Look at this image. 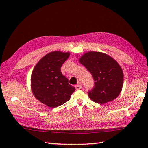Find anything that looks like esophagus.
Wrapping results in <instances>:
<instances>
[{"instance_id": "34e87169", "label": "esophagus", "mask_w": 148, "mask_h": 148, "mask_svg": "<svg viewBox=\"0 0 148 148\" xmlns=\"http://www.w3.org/2000/svg\"><path fill=\"white\" fill-rule=\"evenodd\" d=\"M75 88H76V89L77 90H79L81 88V84L80 83H78L77 85H76V86H75Z\"/></svg>"}]
</instances>
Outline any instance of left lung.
I'll use <instances>...</instances> for the list:
<instances>
[{
    "instance_id": "obj_1",
    "label": "left lung",
    "mask_w": 148,
    "mask_h": 148,
    "mask_svg": "<svg viewBox=\"0 0 148 148\" xmlns=\"http://www.w3.org/2000/svg\"><path fill=\"white\" fill-rule=\"evenodd\" d=\"M79 62L95 81V86L88 92L92 101L103 104L117 98L123 85V72L114 58L102 52L88 51L81 56Z\"/></svg>"
}]
</instances>
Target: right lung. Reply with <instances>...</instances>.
I'll return each mask as SVG.
<instances>
[{"instance_id":"obj_1","label":"right lung","mask_w":148,"mask_h":148,"mask_svg":"<svg viewBox=\"0 0 148 148\" xmlns=\"http://www.w3.org/2000/svg\"><path fill=\"white\" fill-rule=\"evenodd\" d=\"M69 56V52H50L37 62L31 74L30 87L34 97L49 108L67 102L75 91L60 69Z\"/></svg>"}]
</instances>
